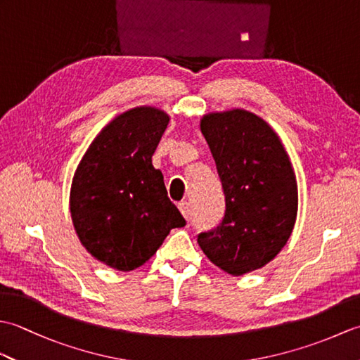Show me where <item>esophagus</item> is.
<instances>
[{"label": "esophagus", "instance_id": "obj_1", "mask_svg": "<svg viewBox=\"0 0 360 360\" xmlns=\"http://www.w3.org/2000/svg\"><path fill=\"white\" fill-rule=\"evenodd\" d=\"M178 207H179V210L182 213V217H184L186 219H188L190 218V204L187 201H182V202H179Z\"/></svg>", "mask_w": 360, "mask_h": 360}]
</instances>
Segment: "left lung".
I'll use <instances>...</instances> for the list:
<instances>
[{
    "mask_svg": "<svg viewBox=\"0 0 360 360\" xmlns=\"http://www.w3.org/2000/svg\"><path fill=\"white\" fill-rule=\"evenodd\" d=\"M200 127L215 159L226 212L219 226L198 235V244L227 274L257 271L292 233L298 209L292 164L278 134L254 112H209Z\"/></svg>",
    "mask_w": 360,
    "mask_h": 360,
    "instance_id": "8db88e82",
    "label": "left lung"
}]
</instances>
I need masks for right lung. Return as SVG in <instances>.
<instances>
[{
	"label": "right lung",
	"instance_id": "right-lung-1",
	"mask_svg": "<svg viewBox=\"0 0 360 360\" xmlns=\"http://www.w3.org/2000/svg\"><path fill=\"white\" fill-rule=\"evenodd\" d=\"M170 122L155 106L114 117L74 173L70 209L80 243L98 262L133 271L156 254L172 229L186 226L168 200L151 156Z\"/></svg>",
	"mask_w": 360,
	"mask_h": 360
}]
</instances>
